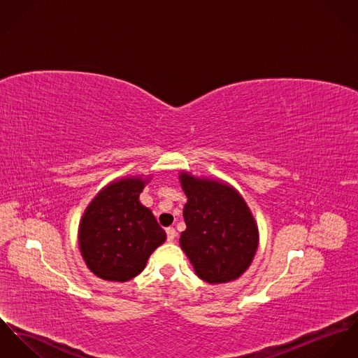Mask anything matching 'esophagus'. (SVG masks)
Returning <instances> with one entry per match:
<instances>
[{
	"label": "esophagus",
	"instance_id": "obj_1",
	"mask_svg": "<svg viewBox=\"0 0 358 358\" xmlns=\"http://www.w3.org/2000/svg\"><path fill=\"white\" fill-rule=\"evenodd\" d=\"M166 234H167V241H169V243L174 241V238L177 237V231H176L174 227H167V229H166Z\"/></svg>",
	"mask_w": 358,
	"mask_h": 358
}]
</instances>
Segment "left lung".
Masks as SVG:
<instances>
[{
    "instance_id": "left-lung-1",
    "label": "left lung",
    "mask_w": 358,
    "mask_h": 358,
    "mask_svg": "<svg viewBox=\"0 0 358 358\" xmlns=\"http://www.w3.org/2000/svg\"><path fill=\"white\" fill-rule=\"evenodd\" d=\"M188 197L184 206L187 229L180 247L192 263L196 275L207 283H227L243 275L259 245V229L247 201L229 182L178 174Z\"/></svg>"
}]
</instances>
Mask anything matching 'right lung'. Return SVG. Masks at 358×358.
Listing matches in <instances>:
<instances>
[{
    "label": "right lung",
    "instance_id": "1",
    "mask_svg": "<svg viewBox=\"0 0 358 358\" xmlns=\"http://www.w3.org/2000/svg\"><path fill=\"white\" fill-rule=\"evenodd\" d=\"M151 176H125L103 187L79 223L83 260L94 275L128 282L138 275L151 253L165 243V230L138 196Z\"/></svg>",
    "mask_w": 358,
    "mask_h": 358
}]
</instances>
